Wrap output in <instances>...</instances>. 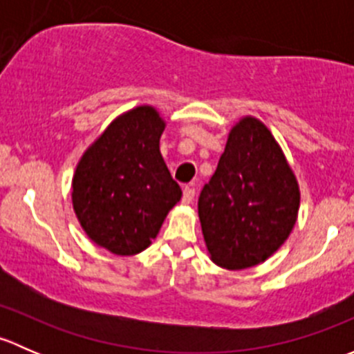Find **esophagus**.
<instances>
[{
	"label": "esophagus",
	"instance_id": "1",
	"mask_svg": "<svg viewBox=\"0 0 354 354\" xmlns=\"http://www.w3.org/2000/svg\"><path fill=\"white\" fill-rule=\"evenodd\" d=\"M195 198V190L190 187H185L183 190V203H192V200Z\"/></svg>",
	"mask_w": 354,
	"mask_h": 354
}]
</instances>
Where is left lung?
Listing matches in <instances>:
<instances>
[{
    "label": "left lung",
    "mask_w": 354,
    "mask_h": 354,
    "mask_svg": "<svg viewBox=\"0 0 354 354\" xmlns=\"http://www.w3.org/2000/svg\"><path fill=\"white\" fill-rule=\"evenodd\" d=\"M298 207V183L279 144L262 121L243 118L198 197L210 259L230 270L263 262L288 240Z\"/></svg>",
    "instance_id": "obj_1"
}]
</instances>
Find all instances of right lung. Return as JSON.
Masks as SVG:
<instances>
[{
	"label": "right lung",
	"mask_w": 354,
	"mask_h": 354,
	"mask_svg": "<svg viewBox=\"0 0 354 354\" xmlns=\"http://www.w3.org/2000/svg\"><path fill=\"white\" fill-rule=\"evenodd\" d=\"M164 127L151 106L128 111L87 149L75 171V214L88 238L114 255L147 248L181 198L159 151Z\"/></svg>",
	"instance_id": "add662e5"
}]
</instances>
